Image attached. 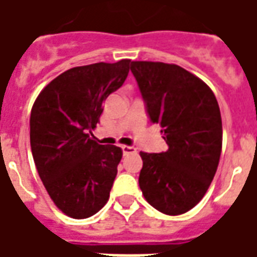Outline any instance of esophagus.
Wrapping results in <instances>:
<instances>
[{"instance_id": "34e87169", "label": "esophagus", "mask_w": 257, "mask_h": 257, "mask_svg": "<svg viewBox=\"0 0 257 257\" xmlns=\"http://www.w3.org/2000/svg\"><path fill=\"white\" fill-rule=\"evenodd\" d=\"M122 153L123 156L135 154V153H136V149H135V147H131V146H122Z\"/></svg>"}]
</instances>
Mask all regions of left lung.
<instances>
[{
    "mask_svg": "<svg viewBox=\"0 0 257 257\" xmlns=\"http://www.w3.org/2000/svg\"><path fill=\"white\" fill-rule=\"evenodd\" d=\"M131 71L168 145L158 154L140 151V190L157 210L182 215L204 198L219 165L220 108L209 86L178 64L132 62Z\"/></svg>",
    "mask_w": 257,
    "mask_h": 257,
    "instance_id": "8db88e82",
    "label": "left lung"
}]
</instances>
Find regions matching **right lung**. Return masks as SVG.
<instances>
[{"label": "right lung", "mask_w": 257, "mask_h": 257, "mask_svg": "<svg viewBox=\"0 0 257 257\" xmlns=\"http://www.w3.org/2000/svg\"><path fill=\"white\" fill-rule=\"evenodd\" d=\"M131 60L73 67L51 81L33 104L30 145L53 204L73 219L106 205L122 150L96 142L103 103L122 86Z\"/></svg>", "instance_id": "obj_1"}]
</instances>
